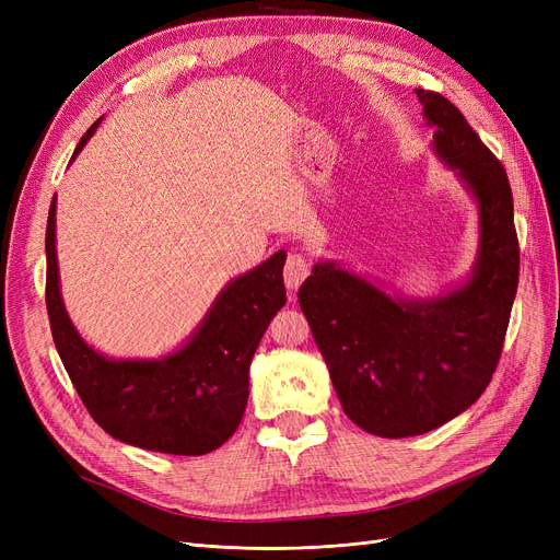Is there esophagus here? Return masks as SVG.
<instances>
[{"label": "esophagus", "instance_id": "obj_1", "mask_svg": "<svg viewBox=\"0 0 560 560\" xmlns=\"http://www.w3.org/2000/svg\"><path fill=\"white\" fill-rule=\"evenodd\" d=\"M311 264L301 252H292L284 261V284L287 290H299V284L308 278Z\"/></svg>", "mask_w": 560, "mask_h": 560}]
</instances>
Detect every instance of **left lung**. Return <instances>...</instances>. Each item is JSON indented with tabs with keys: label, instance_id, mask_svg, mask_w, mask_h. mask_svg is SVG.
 <instances>
[{
	"label": "left lung",
	"instance_id": "1",
	"mask_svg": "<svg viewBox=\"0 0 560 560\" xmlns=\"http://www.w3.org/2000/svg\"><path fill=\"white\" fill-rule=\"evenodd\" d=\"M434 154L479 206V254L465 284L411 301L317 261L299 306L346 416L362 430L416 436L460 416L495 374L518 287L514 198L502 163L451 100L416 89Z\"/></svg>",
	"mask_w": 560,
	"mask_h": 560
}]
</instances>
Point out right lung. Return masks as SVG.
Returning <instances> with one entry per match:
<instances>
[{"mask_svg":"<svg viewBox=\"0 0 560 560\" xmlns=\"http://www.w3.org/2000/svg\"><path fill=\"white\" fill-rule=\"evenodd\" d=\"M79 140L72 161L97 130ZM284 249L231 280L194 336L159 360H112L74 329L60 296L56 257V200L46 224V311L60 360L93 420L130 446L206 455L238 430L249 362L270 319L284 306Z\"/></svg>","mask_w":560,"mask_h":560,"instance_id":"add662e5","label":"right lung"}]
</instances>
